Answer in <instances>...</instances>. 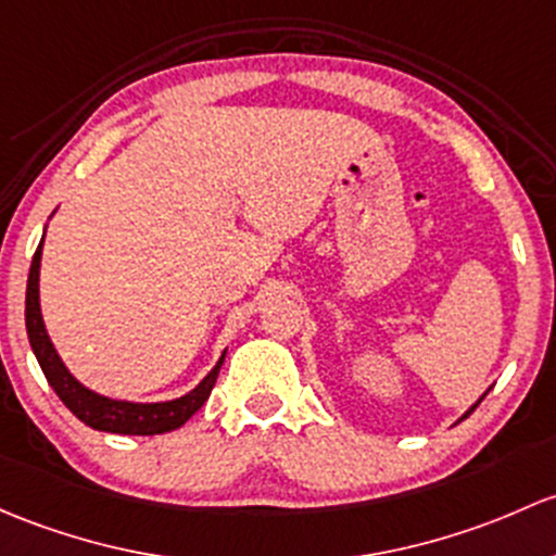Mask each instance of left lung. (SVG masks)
I'll return each instance as SVG.
<instances>
[{"label": "left lung", "instance_id": "8db88e82", "mask_svg": "<svg viewBox=\"0 0 556 556\" xmlns=\"http://www.w3.org/2000/svg\"><path fill=\"white\" fill-rule=\"evenodd\" d=\"M482 400H484V394H482V396H479V400H477V405H479V402H482ZM477 405H471V407H469V410H466V413H464V416H460V420H464V418H469V416H471V413H475V410H477Z\"/></svg>", "mask_w": 556, "mask_h": 556}]
</instances>
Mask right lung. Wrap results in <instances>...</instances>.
Masks as SVG:
<instances>
[{
	"mask_svg": "<svg viewBox=\"0 0 556 556\" xmlns=\"http://www.w3.org/2000/svg\"><path fill=\"white\" fill-rule=\"evenodd\" d=\"M42 242H39L37 253H34L31 268H28V285H26V332L31 352L37 356L39 367H42L47 383L52 386L63 405L77 416L81 424L90 429L109 431V434H132V437H151V434H165V431L178 429L186 420L194 416L197 410L207 402L210 391H213L215 378H218L220 365H224L226 352L215 362L213 370L202 378L197 389L189 394L178 396L170 402H125V400H111V396L96 394L92 389L81 386L77 378L68 372L63 359L58 356L55 346H52L50 336L42 319V308H39V266H42Z\"/></svg>",
	"mask_w": 556,
	"mask_h": 556,
	"instance_id": "obj_1",
	"label": "right lung"
}]
</instances>
